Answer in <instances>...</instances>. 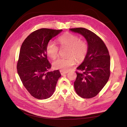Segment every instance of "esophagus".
Here are the masks:
<instances>
[{"label": "esophagus", "instance_id": "obj_1", "mask_svg": "<svg viewBox=\"0 0 127 127\" xmlns=\"http://www.w3.org/2000/svg\"><path fill=\"white\" fill-rule=\"evenodd\" d=\"M60 74H61V75H64V74H67V73L68 72V71H63V70H60Z\"/></svg>", "mask_w": 127, "mask_h": 127}]
</instances>
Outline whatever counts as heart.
Instances as JSON below:
<instances>
[{"label":"heart","instance_id":"b5f03b06","mask_svg":"<svg viewBox=\"0 0 127 127\" xmlns=\"http://www.w3.org/2000/svg\"><path fill=\"white\" fill-rule=\"evenodd\" d=\"M58 42L63 48L69 49L67 59L58 58L52 63L53 67L57 69L67 71L78 62H82L87 56L88 46L87 42L80 40L78 35L72 33H67L60 36ZM46 52L49 57L55 59L58 55L59 48L55 42L50 41L46 47Z\"/></svg>","mask_w":127,"mask_h":127}]
</instances>
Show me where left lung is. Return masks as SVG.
<instances>
[{"label": "left lung", "mask_w": 127, "mask_h": 127, "mask_svg": "<svg viewBox=\"0 0 127 127\" xmlns=\"http://www.w3.org/2000/svg\"><path fill=\"white\" fill-rule=\"evenodd\" d=\"M81 34L88 46L87 56L77 69L74 82L76 93L84 98L96 96L108 81L110 75V56L106 45L96 34L83 28L70 29Z\"/></svg>", "instance_id": "8db88e82"}]
</instances>
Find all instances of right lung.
<instances>
[{
    "label": "right lung",
    "mask_w": 127,
    "mask_h": 127,
    "mask_svg": "<svg viewBox=\"0 0 127 127\" xmlns=\"http://www.w3.org/2000/svg\"><path fill=\"white\" fill-rule=\"evenodd\" d=\"M62 31L39 29L31 33L22 44L17 72L27 91L36 98L51 97L61 76L59 70L48 72L51 65L47 59L46 47L49 41Z\"/></svg>",
    "instance_id": "obj_1"
}]
</instances>
